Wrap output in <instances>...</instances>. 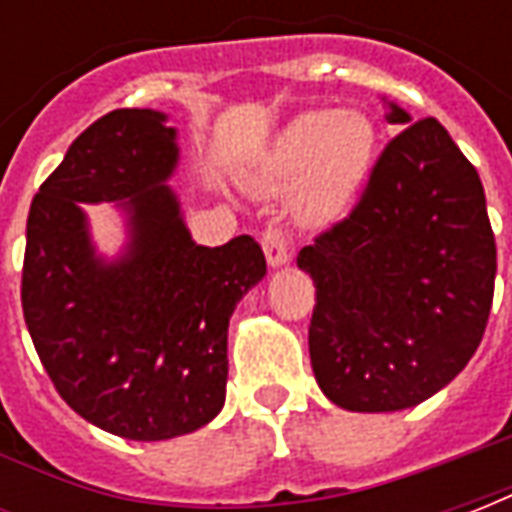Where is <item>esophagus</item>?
<instances>
[{"label": "esophagus", "mask_w": 512, "mask_h": 512, "mask_svg": "<svg viewBox=\"0 0 512 512\" xmlns=\"http://www.w3.org/2000/svg\"><path fill=\"white\" fill-rule=\"evenodd\" d=\"M263 252H266L268 266H285L290 260L288 233L279 224H268L263 233Z\"/></svg>", "instance_id": "34e87169"}]
</instances>
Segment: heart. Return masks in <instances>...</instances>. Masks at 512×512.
I'll return each instance as SVG.
<instances>
[{
    "mask_svg": "<svg viewBox=\"0 0 512 512\" xmlns=\"http://www.w3.org/2000/svg\"><path fill=\"white\" fill-rule=\"evenodd\" d=\"M376 153V131L365 115L312 109L293 117L271 142L260 189L279 191L299 181L293 208L304 224L337 219L365 183Z\"/></svg>",
    "mask_w": 512,
    "mask_h": 512,
    "instance_id": "obj_1",
    "label": "heart"
}]
</instances>
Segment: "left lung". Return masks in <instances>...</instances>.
<instances>
[{
  "instance_id": "1",
  "label": "left lung",
  "mask_w": 512,
  "mask_h": 512,
  "mask_svg": "<svg viewBox=\"0 0 512 512\" xmlns=\"http://www.w3.org/2000/svg\"><path fill=\"white\" fill-rule=\"evenodd\" d=\"M389 139L351 213L315 235L310 359L348 411H400L436 395L483 340L496 241L472 161L436 117L392 106Z\"/></svg>"
}]
</instances>
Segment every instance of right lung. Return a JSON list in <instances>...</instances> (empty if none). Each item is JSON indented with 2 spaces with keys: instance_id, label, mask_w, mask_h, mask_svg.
Instances as JSON below:
<instances>
[{
  "instance_id": "right-lung-1",
  "label": "right lung",
  "mask_w": 512,
  "mask_h": 512,
  "mask_svg": "<svg viewBox=\"0 0 512 512\" xmlns=\"http://www.w3.org/2000/svg\"><path fill=\"white\" fill-rule=\"evenodd\" d=\"M153 109H115L73 139L35 194L21 271L24 321L51 384L101 430L175 439L224 406L227 323L266 274L252 235L197 246L164 186L175 128ZM79 201L129 211L126 258L94 257Z\"/></svg>"
}]
</instances>
